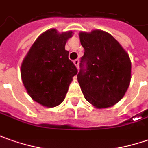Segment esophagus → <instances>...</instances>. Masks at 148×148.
<instances>
[{"label":"esophagus","mask_w":148,"mask_h":148,"mask_svg":"<svg viewBox=\"0 0 148 148\" xmlns=\"http://www.w3.org/2000/svg\"><path fill=\"white\" fill-rule=\"evenodd\" d=\"M74 64H75V66L77 67V69H79V60L77 59V60H74Z\"/></svg>","instance_id":"34e87169"}]
</instances>
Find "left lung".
I'll return each mask as SVG.
<instances>
[{
  "label": "left lung",
  "instance_id": "1",
  "mask_svg": "<svg viewBox=\"0 0 148 148\" xmlns=\"http://www.w3.org/2000/svg\"><path fill=\"white\" fill-rule=\"evenodd\" d=\"M79 39L84 53L77 79L85 99L98 108L116 104L130 84L129 56L105 31L80 32Z\"/></svg>",
  "mask_w": 148,
  "mask_h": 148
}]
</instances>
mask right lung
Instances as JSON below:
<instances>
[{
  "mask_svg": "<svg viewBox=\"0 0 148 148\" xmlns=\"http://www.w3.org/2000/svg\"><path fill=\"white\" fill-rule=\"evenodd\" d=\"M72 31L49 29L37 38L21 69L24 86L36 102L49 108L64 101L73 77L78 73L69 59L65 44Z\"/></svg>",
  "mask_w": 148,
  "mask_h": 148,
  "instance_id": "add662e5",
  "label": "right lung"
}]
</instances>
